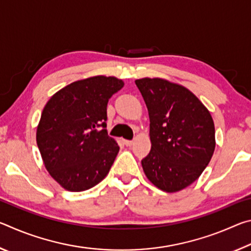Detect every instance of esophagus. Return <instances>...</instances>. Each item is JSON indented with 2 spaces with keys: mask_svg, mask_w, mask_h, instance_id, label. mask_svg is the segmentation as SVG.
<instances>
[{
  "mask_svg": "<svg viewBox=\"0 0 251 251\" xmlns=\"http://www.w3.org/2000/svg\"><path fill=\"white\" fill-rule=\"evenodd\" d=\"M124 144H125V145L126 146H131V145H133V144H134V142L133 141H124Z\"/></svg>",
  "mask_w": 251,
  "mask_h": 251,
  "instance_id": "34e87169",
  "label": "esophagus"
}]
</instances>
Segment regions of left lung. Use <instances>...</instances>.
Listing matches in <instances>:
<instances>
[{
	"label": "left lung",
	"mask_w": 251,
	"mask_h": 251,
	"mask_svg": "<svg viewBox=\"0 0 251 251\" xmlns=\"http://www.w3.org/2000/svg\"><path fill=\"white\" fill-rule=\"evenodd\" d=\"M150 115V154L143 171L152 185L177 193L197 180L216 147L209 110L182 85L165 78L135 80Z\"/></svg>",
	"instance_id": "1"
}]
</instances>
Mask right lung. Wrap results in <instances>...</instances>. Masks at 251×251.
I'll list each match as a JSON object with an SVG mask.
<instances>
[{"label":"right lung","instance_id":"1","mask_svg":"<svg viewBox=\"0 0 251 251\" xmlns=\"http://www.w3.org/2000/svg\"><path fill=\"white\" fill-rule=\"evenodd\" d=\"M123 86L114 76H92L66 85L44 106L36 143L46 171L69 192H84L107 176L120 146L105 128L106 107Z\"/></svg>","mask_w":251,"mask_h":251}]
</instances>
